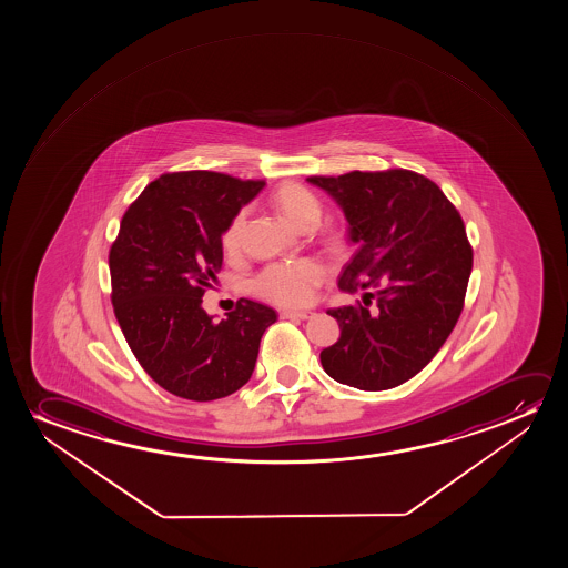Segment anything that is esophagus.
<instances>
[{
	"label": "esophagus",
	"mask_w": 568,
	"mask_h": 568,
	"mask_svg": "<svg viewBox=\"0 0 568 568\" xmlns=\"http://www.w3.org/2000/svg\"><path fill=\"white\" fill-rule=\"evenodd\" d=\"M283 320H306L314 316L312 311H283L280 314Z\"/></svg>",
	"instance_id": "1"
}]
</instances>
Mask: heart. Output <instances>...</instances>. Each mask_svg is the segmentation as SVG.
I'll use <instances>...</instances> for the list:
<instances>
[{
  "mask_svg": "<svg viewBox=\"0 0 568 568\" xmlns=\"http://www.w3.org/2000/svg\"><path fill=\"white\" fill-rule=\"evenodd\" d=\"M273 205L287 217L291 225L304 229L318 225L322 217V202L318 195L296 182L281 184L272 195ZM246 225V211L242 210L231 219L221 236L226 252H236L241 246L242 233ZM324 267L314 260L277 262L264 267L250 283L252 291L270 303L281 306H303L312 303L316 288L324 280Z\"/></svg>",
  "mask_w": 568,
  "mask_h": 568,
  "instance_id": "b5f03b06",
  "label": "heart"
}]
</instances>
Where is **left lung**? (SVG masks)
Here are the masks:
<instances>
[{
    "label": "left lung",
    "mask_w": 568,
    "mask_h": 568,
    "mask_svg": "<svg viewBox=\"0 0 568 568\" xmlns=\"http://www.w3.org/2000/svg\"><path fill=\"white\" fill-rule=\"evenodd\" d=\"M306 180L334 197L358 246L337 285L365 291V304L327 311L342 335L320 353L322 366L351 388H396L430 363L462 314L474 265L464 221L443 190L417 172ZM371 297L374 310L367 308Z\"/></svg>",
    "instance_id": "8db88e82"
}]
</instances>
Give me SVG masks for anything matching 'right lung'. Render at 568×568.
<instances>
[{
	"instance_id": "add662e5",
	"label": "right lung",
	"mask_w": 568,
	"mask_h": 568,
	"mask_svg": "<svg viewBox=\"0 0 568 568\" xmlns=\"http://www.w3.org/2000/svg\"><path fill=\"white\" fill-rule=\"evenodd\" d=\"M264 186L221 172H171L122 217L109 256L114 314L143 371L174 396L211 402L242 388L277 320L248 298L225 320L202 308L223 265L226 225Z\"/></svg>"
}]
</instances>
